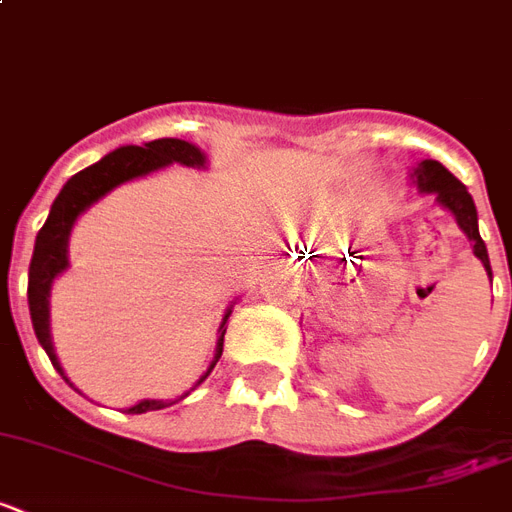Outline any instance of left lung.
<instances>
[{"label":"left lung","mask_w":512,"mask_h":512,"mask_svg":"<svg viewBox=\"0 0 512 512\" xmlns=\"http://www.w3.org/2000/svg\"><path fill=\"white\" fill-rule=\"evenodd\" d=\"M414 183L417 188L425 193H436L438 201L444 204L454 217L457 223L465 231L470 241H473V255L484 263L486 273L492 276V265H489V252H486V244L478 233V212L476 204H473V196L468 193V188L446 170L441 162H433V159H425V162L414 170Z\"/></svg>","instance_id":"left-lung-1"}]
</instances>
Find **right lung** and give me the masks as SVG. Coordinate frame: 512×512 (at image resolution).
<instances>
[{
  "label": "right lung",
  "instance_id": "obj_1",
  "mask_svg": "<svg viewBox=\"0 0 512 512\" xmlns=\"http://www.w3.org/2000/svg\"><path fill=\"white\" fill-rule=\"evenodd\" d=\"M172 162H180L185 167H204V154L199 148L185 143L177 138H162L151 140L146 146H124L103 156L98 164H92L87 170L76 172L63 191L58 193V199L52 201L47 223L42 225V231L36 233L34 257L28 265V311H31V324H34L36 340L42 342V348L47 350L52 366L58 369L60 377L68 382V377L60 369V361L52 350L50 337V287L55 276L60 271H66L68 265V236L74 228L76 217L82 215L84 209L95 204L100 196H106L111 188L119 183H127L132 177L148 175V172L167 167ZM231 311L225 313L223 324H220V337H217V353L207 374L215 369L217 358L223 356V337H225V321H228ZM204 374V377H207ZM201 377V380H204ZM199 380V382H201ZM164 401H140V404L130 406L127 414H143L154 412V409H164Z\"/></svg>",
  "mask_w": 512,
  "mask_h": 512
}]
</instances>
